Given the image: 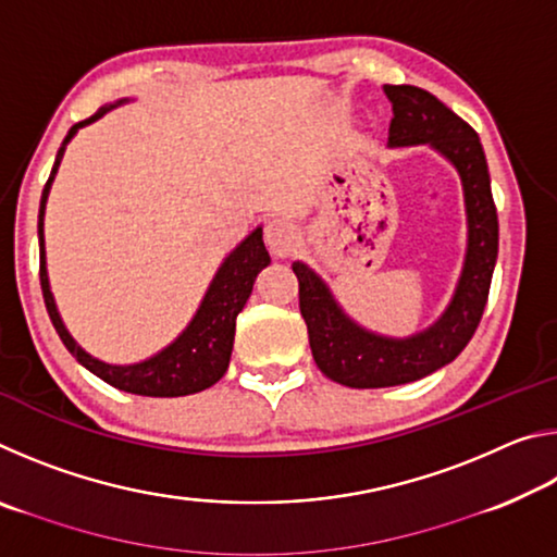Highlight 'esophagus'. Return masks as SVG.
Segmentation results:
<instances>
[{"label":"esophagus","instance_id":"1","mask_svg":"<svg viewBox=\"0 0 557 557\" xmlns=\"http://www.w3.org/2000/svg\"><path fill=\"white\" fill-rule=\"evenodd\" d=\"M265 243L272 256L287 258L299 245L297 225L287 219H272L265 228Z\"/></svg>","mask_w":557,"mask_h":557}]
</instances>
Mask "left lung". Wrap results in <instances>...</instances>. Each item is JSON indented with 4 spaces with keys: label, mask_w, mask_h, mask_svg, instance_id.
Here are the masks:
<instances>
[{
    "label": "left lung",
    "mask_w": 557,
    "mask_h": 557,
    "mask_svg": "<svg viewBox=\"0 0 557 557\" xmlns=\"http://www.w3.org/2000/svg\"><path fill=\"white\" fill-rule=\"evenodd\" d=\"M393 106L391 145H432L459 169L465 184L469 248L457 295L435 326L412 338H383L358 329L322 280L295 262L299 312L312 356L326 379L348 388H388L418 381L465 351L482 322L498 252V215L479 135L432 92L414 86H383Z\"/></svg>",
    "instance_id": "left-lung-1"
}]
</instances>
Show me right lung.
<instances>
[{
	"instance_id": "1",
	"label": "right lung",
	"mask_w": 557,
	"mask_h": 557,
	"mask_svg": "<svg viewBox=\"0 0 557 557\" xmlns=\"http://www.w3.org/2000/svg\"><path fill=\"white\" fill-rule=\"evenodd\" d=\"M112 108V106H110ZM110 108H100L96 115L88 120H81L73 125L65 135L63 145L55 154V164L51 169L49 182L44 186L41 206H39V252H41V292L46 301V312L51 317V324L59 332L63 346L75 356V361L86 366L90 373L98 379L110 383L112 388H120L125 393L135 395H149V398H178V395H191L211 388L213 383L223 379L225 369H228L231 351H233V336H235V319L243 312L245 301H248L252 285L262 268L270 265V256L262 243V228L250 233L238 248H235L221 270L215 272L209 292L201 301L199 312H196L194 322L186 326V332L176 338L172 346H166L162 354H157L149 361L135 363V366H110L102 363L98 358L88 356L83 348L73 342L71 334L65 332L59 312H55L49 277H46V252H44V211L46 199H49V188L55 172H59L63 149L69 139L78 132V127L90 125L92 120L106 115Z\"/></svg>"
}]
</instances>
